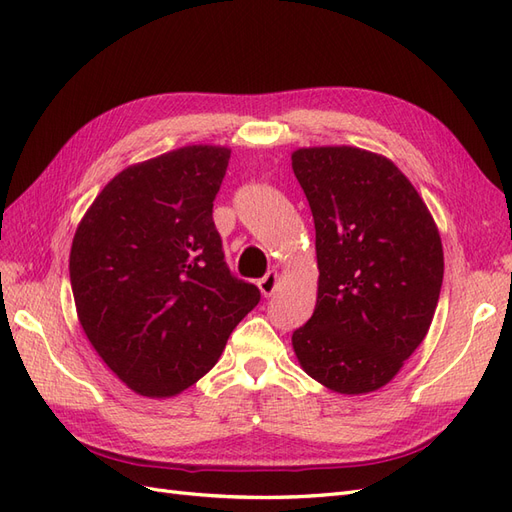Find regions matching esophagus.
Returning a JSON list of instances; mask_svg holds the SVG:
<instances>
[{
  "mask_svg": "<svg viewBox=\"0 0 512 512\" xmlns=\"http://www.w3.org/2000/svg\"><path fill=\"white\" fill-rule=\"evenodd\" d=\"M277 282H280V275H277V271H269V273L258 282V288H260L262 294H265V297H271V294H273L275 288H277Z\"/></svg>",
  "mask_w": 512,
  "mask_h": 512,
  "instance_id": "esophagus-1",
  "label": "esophagus"
}]
</instances>
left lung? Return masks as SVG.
<instances>
[{
    "label": "left lung",
    "instance_id": "8db88e82",
    "mask_svg": "<svg viewBox=\"0 0 512 512\" xmlns=\"http://www.w3.org/2000/svg\"><path fill=\"white\" fill-rule=\"evenodd\" d=\"M316 226L318 299L292 333L307 376L342 395L378 391L421 346L436 314L444 254L408 177L356 147L292 153Z\"/></svg>",
    "mask_w": 512,
    "mask_h": 512
}]
</instances>
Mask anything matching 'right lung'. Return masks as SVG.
<instances>
[{"instance_id": "obj_1", "label": "right lung", "mask_w": 512, "mask_h": 512, "mask_svg": "<svg viewBox=\"0 0 512 512\" xmlns=\"http://www.w3.org/2000/svg\"><path fill=\"white\" fill-rule=\"evenodd\" d=\"M228 160L226 147L190 145L128 166L76 228V314L138 395L173 397L203 378L260 301L230 273L213 224Z\"/></svg>"}]
</instances>
